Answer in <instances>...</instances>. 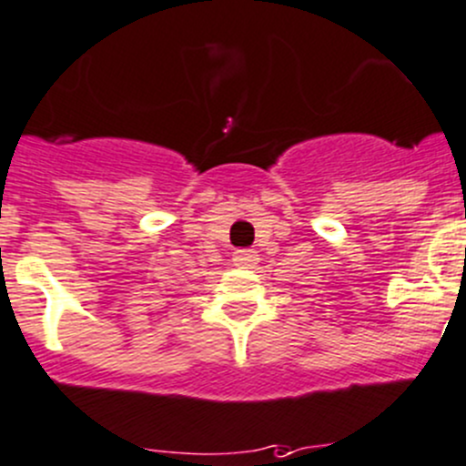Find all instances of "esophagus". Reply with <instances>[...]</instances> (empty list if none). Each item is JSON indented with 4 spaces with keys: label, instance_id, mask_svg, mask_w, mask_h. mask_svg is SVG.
Wrapping results in <instances>:
<instances>
[{
    "label": "esophagus",
    "instance_id": "obj_1",
    "mask_svg": "<svg viewBox=\"0 0 466 466\" xmlns=\"http://www.w3.org/2000/svg\"><path fill=\"white\" fill-rule=\"evenodd\" d=\"M257 259H259V255L255 250H237L232 255V261L237 268H252L257 264Z\"/></svg>",
    "mask_w": 466,
    "mask_h": 466
}]
</instances>
